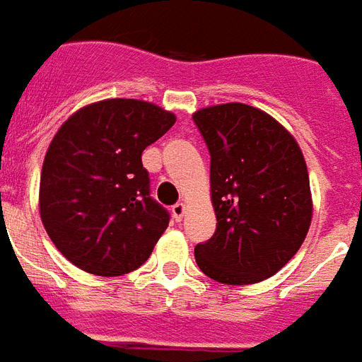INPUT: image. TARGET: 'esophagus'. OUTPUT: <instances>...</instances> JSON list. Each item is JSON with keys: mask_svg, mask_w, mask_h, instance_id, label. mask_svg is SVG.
<instances>
[{"mask_svg": "<svg viewBox=\"0 0 362 362\" xmlns=\"http://www.w3.org/2000/svg\"><path fill=\"white\" fill-rule=\"evenodd\" d=\"M170 211H173V218H175L176 222H180L182 218H184V214H186V205H184V203H176Z\"/></svg>", "mask_w": 362, "mask_h": 362, "instance_id": "1", "label": "esophagus"}]
</instances>
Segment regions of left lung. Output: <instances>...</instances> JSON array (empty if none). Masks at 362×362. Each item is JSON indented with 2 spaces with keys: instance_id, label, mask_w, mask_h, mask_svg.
<instances>
[{
  "instance_id": "8db88e82",
  "label": "left lung",
  "mask_w": 362,
  "mask_h": 362,
  "mask_svg": "<svg viewBox=\"0 0 362 362\" xmlns=\"http://www.w3.org/2000/svg\"><path fill=\"white\" fill-rule=\"evenodd\" d=\"M193 121L211 153L216 231L195 247L205 275L252 285L288 264L313 214L300 146L272 115L241 102L203 107Z\"/></svg>"
}]
</instances>
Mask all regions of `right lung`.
<instances>
[{"instance_id":"right-lung-1","label":"right lung","mask_w":362,"mask_h":362,"mask_svg":"<svg viewBox=\"0 0 362 362\" xmlns=\"http://www.w3.org/2000/svg\"><path fill=\"white\" fill-rule=\"evenodd\" d=\"M175 121L151 102L110 98L77 110L54 134L41 169V222L74 266L115 277L150 258L170 214L151 199L142 151Z\"/></svg>"}]
</instances>
